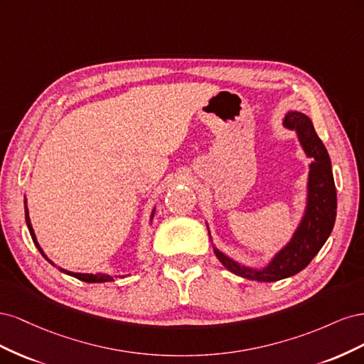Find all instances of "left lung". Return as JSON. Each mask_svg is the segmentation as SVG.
Masks as SVG:
<instances>
[{"label": "left lung", "mask_w": 364, "mask_h": 364, "mask_svg": "<svg viewBox=\"0 0 364 364\" xmlns=\"http://www.w3.org/2000/svg\"><path fill=\"white\" fill-rule=\"evenodd\" d=\"M284 126L297 132L306 156L313 159L308 176L306 209L299 228L296 229L290 243L279 250L262 270L240 266L214 249L215 257L229 272L252 281L273 282L304 270L325 245L336 222L337 193L331 159L323 142L317 136L311 119L301 112H289L284 118Z\"/></svg>", "instance_id": "1"}]
</instances>
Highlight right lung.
Listing matches in <instances>:
<instances>
[{
	"mask_svg": "<svg viewBox=\"0 0 364 364\" xmlns=\"http://www.w3.org/2000/svg\"><path fill=\"white\" fill-rule=\"evenodd\" d=\"M151 217H153V214H151ZM26 222H27V226H28V230H30V235H31V238H33V243L36 245V247L39 249V252L42 253V257L43 258H47L46 257V253L42 252V249H41V246H39V243L36 241V235H35V232H33V228H31V225H30V218H28V209H27V205H26ZM48 259V258H47ZM50 261V259H48ZM51 262V261H50ZM53 264V262H51ZM63 273H67V274H70V277H74V278H77V279H80V281H85V282H112L114 279H117V278H119V277H111V274H103V273H95V274H92V273H74V272H68V270H63V269H60Z\"/></svg>",
	"mask_w": 364,
	"mask_h": 364,
	"instance_id": "1",
	"label": "right lung"
}]
</instances>
